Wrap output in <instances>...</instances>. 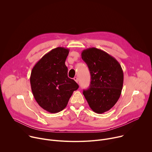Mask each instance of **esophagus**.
Returning <instances> with one entry per match:
<instances>
[{
  "mask_svg": "<svg viewBox=\"0 0 152 152\" xmlns=\"http://www.w3.org/2000/svg\"><path fill=\"white\" fill-rule=\"evenodd\" d=\"M74 80H75L76 82H77V83L78 82V78H77V77H74Z\"/></svg>",
  "mask_w": 152,
  "mask_h": 152,
  "instance_id": "esophagus-1",
  "label": "esophagus"
}]
</instances>
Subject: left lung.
<instances>
[{
    "mask_svg": "<svg viewBox=\"0 0 152 152\" xmlns=\"http://www.w3.org/2000/svg\"><path fill=\"white\" fill-rule=\"evenodd\" d=\"M81 56L91 75L90 88L83 94L94 112L108 111L121 93L124 76L121 65L115 58L95 48L83 50Z\"/></svg>",
    "mask_w": 152,
    "mask_h": 152,
    "instance_id": "1",
    "label": "left lung"
}]
</instances>
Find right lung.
<instances>
[{
	"mask_svg": "<svg viewBox=\"0 0 152 152\" xmlns=\"http://www.w3.org/2000/svg\"><path fill=\"white\" fill-rule=\"evenodd\" d=\"M69 49L58 47L43 56L33 67L30 83L34 97L50 113L63 110L79 85L68 77L65 64Z\"/></svg>",
	"mask_w": 152,
	"mask_h": 152,
	"instance_id": "1",
	"label": "right lung"
}]
</instances>
